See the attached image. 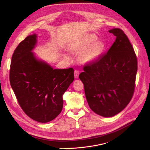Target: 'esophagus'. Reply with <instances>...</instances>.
Wrapping results in <instances>:
<instances>
[{"label":"esophagus","mask_w":150,"mask_h":150,"mask_svg":"<svg viewBox=\"0 0 150 150\" xmlns=\"http://www.w3.org/2000/svg\"><path fill=\"white\" fill-rule=\"evenodd\" d=\"M74 77L75 78H78L79 74V71L78 70H75L74 71Z\"/></svg>","instance_id":"1"}]
</instances>
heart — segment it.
Returning a JSON list of instances; mask_svg holds the SVG:
<instances>
[{"label":"heart","instance_id":"b5f03b06","mask_svg":"<svg viewBox=\"0 0 150 150\" xmlns=\"http://www.w3.org/2000/svg\"><path fill=\"white\" fill-rule=\"evenodd\" d=\"M97 39L98 38L95 35L89 34L86 35L83 39L79 45H77V46L72 47V49L73 51H84V50L87 49L91 45L96 41ZM104 49H105V45L103 42H96L83 54V61L86 62L95 61L101 55Z\"/></svg>","mask_w":150,"mask_h":150}]
</instances>
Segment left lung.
Instances as JSON below:
<instances>
[{
    "mask_svg": "<svg viewBox=\"0 0 150 150\" xmlns=\"http://www.w3.org/2000/svg\"><path fill=\"white\" fill-rule=\"evenodd\" d=\"M116 38L108 52L84 65L79 78L89 108L96 114L112 117L126 108L133 97L137 58L124 32L109 30Z\"/></svg>",
    "mask_w": 150,
    "mask_h": 150,
    "instance_id": "obj_1",
    "label": "left lung"
}]
</instances>
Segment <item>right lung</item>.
I'll list each match as a JSON object with an SVG mask.
<instances>
[{"label": "right lung", "mask_w": 150, "mask_h": 150, "mask_svg": "<svg viewBox=\"0 0 150 150\" xmlns=\"http://www.w3.org/2000/svg\"><path fill=\"white\" fill-rule=\"evenodd\" d=\"M37 35L27 36L13 53L10 83L25 114L36 121L47 122L60 114L62 95L74 81V69H54L32 52Z\"/></svg>", "instance_id": "add662e5"}]
</instances>
